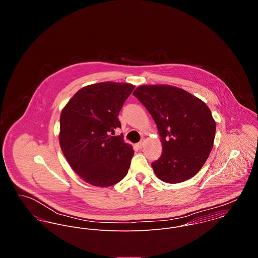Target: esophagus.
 Returning <instances> with one entry per match:
<instances>
[{"instance_id":"esophagus-1","label":"esophagus","mask_w":258,"mask_h":258,"mask_svg":"<svg viewBox=\"0 0 258 258\" xmlns=\"http://www.w3.org/2000/svg\"><path fill=\"white\" fill-rule=\"evenodd\" d=\"M145 142H146V140H145V139H142V140L137 144V146H138V148H143V146L145 145Z\"/></svg>"}]
</instances>
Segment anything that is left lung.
<instances>
[{
    "mask_svg": "<svg viewBox=\"0 0 258 258\" xmlns=\"http://www.w3.org/2000/svg\"><path fill=\"white\" fill-rule=\"evenodd\" d=\"M133 95L158 128L163 152L152 163L155 175L169 184L192 178L214 147L216 121L208 105L184 89L167 84L141 85Z\"/></svg>",
    "mask_w": 258,
    "mask_h": 258,
    "instance_id": "left-lung-1",
    "label": "left lung"
}]
</instances>
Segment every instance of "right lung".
Masks as SVG:
<instances>
[{"label":"right lung","instance_id":"add662e5","mask_svg":"<svg viewBox=\"0 0 258 258\" xmlns=\"http://www.w3.org/2000/svg\"><path fill=\"white\" fill-rule=\"evenodd\" d=\"M130 83L99 82L79 89L60 114L59 145L74 172L86 183L110 186L128 173L133 148L111 136L118 114L134 89Z\"/></svg>","mask_w":258,"mask_h":258}]
</instances>
